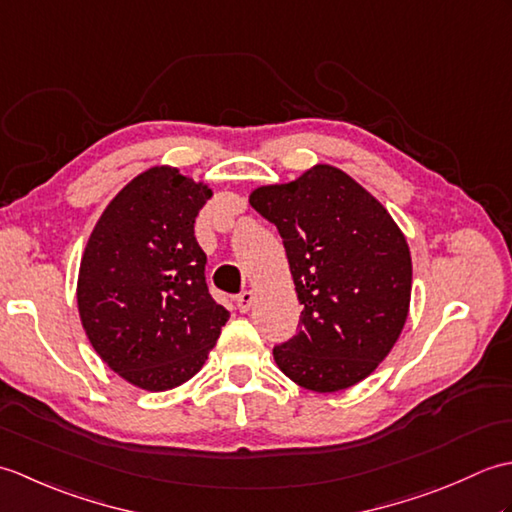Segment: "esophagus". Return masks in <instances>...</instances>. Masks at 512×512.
Returning a JSON list of instances; mask_svg holds the SVG:
<instances>
[{
  "instance_id": "esophagus-1",
  "label": "esophagus",
  "mask_w": 512,
  "mask_h": 512,
  "mask_svg": "<svg viewBox=\"0 0 512 512\" xmlns=\"http://www.w3.org/2000/svg\"><path fill=\"white\" fill-rule=\"evenodd\" d=\"M235 303H237V310H239V312H248L250 308H253V303H255V292H253V290L239 292Z\"/></svg>"
}]
</instances>
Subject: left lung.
Returning a JSON list of instances; mask_svg holds the SVG:
<instances>
[{
	"instance_id": "1",
	"label": "left lung",
	"mask_w": 512,
	"mask_h": 512,
	"mask_svg": "<svg viewBox=\"0 0 512 512\" xmlns=\"http://www.w3.org/2000/svg\"><path fill=\"white\" fill-rule=\"evenodd\" d=\"M250 206L277 226L303 306L297 334L275 345V363L319 394L361 383L407 321L405 235L374 195L330 165L255 189Z\"/></svg>"
}]
</instances>
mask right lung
I'll list each match as a JSON object with an SVG mask.
<instances>
[{
	"instance_id": "obj_1",
	"label": "right lung",
	"mask_w": 512,
	"mask_h": 512,
	"mask_svg": "<svg viewBox=\"0 0 512 512\" xmlns=\"http://www.w3.org/2000/svg\"><path fill=\"white\" fill-rule=\"evenodd\" d=\"M209 198L206 184L154 167L116 195L85 246L76 286L83 330L140 389L187 383L228 321L206 288V255L193 235Z\"/></svg>"
}]
</instances>
